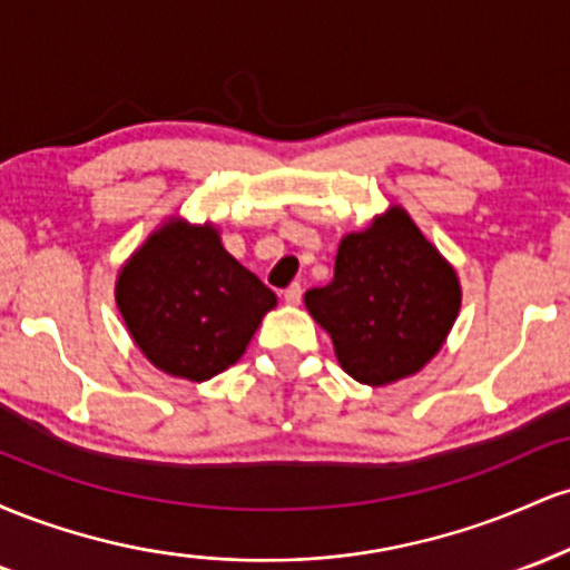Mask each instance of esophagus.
<instances>
[{
    "mask_svg": "<svg viewBox=\"0 0 570 570\" xmlns=\"http://www.w3.org/2000/svg\"><path fill=\"white\" fill-rule=\"evenodd\" d=\"M284 303L286 305H299V303H303V286L292 284L289 289H284Z\"/></svg>",
    "mask_w": 570,
    "mask_h": 570,
    "instance_id": "esophagus-1",
    "label": "esophagus"
}]
</instances>
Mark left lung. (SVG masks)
<instances>
[{"label":"left lung","instance_id":"obj_1","mask_svg":"<svg viewBox=\"0 0 570 570\" xmlns=\"http://www.w3.org/2000/svg\"><path fill=\"white\" fill-rule=\"evenodd\" d=\"M305 307L353 381L389 385L421 372L453 330L461 281L402 206L343 235L335 278L305 292Z\"/></svg>","mask_w":570,"mask_h":570}]
</instances>
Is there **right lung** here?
I'll use <instances>...</instances> for the list:
<instances>
[{"mask_svg": "<svg viewBox=\"0 0 570 570\" xmlns=\"http://www.w3.org/2000/svg\"><path fill=\"white\" fill-rule=\"evenodd\" d=\"M117 311L155 367L203 383L246 353L276 294L222 246L212 222L168 217L122 263Z\"/></svg>", "mask_w": 570, "mask_h": 570, "instance_id": "1", "label": "right lung"}]
</instances>
